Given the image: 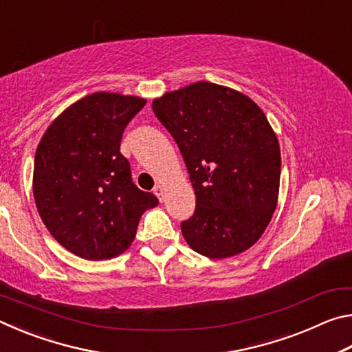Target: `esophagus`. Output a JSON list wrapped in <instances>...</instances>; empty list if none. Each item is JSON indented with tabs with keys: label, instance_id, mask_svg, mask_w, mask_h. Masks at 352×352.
Masks as SVG:
<instances>
[{
	"label": "esophagus",
	"instance_id": "34e87169",
	"mask_svg": "<svg viewBox=\"0 0 352 352\" xmlns=\"http://www.w3.org/2000/svg\"><path fill=\"white\" fill-rule=\"evenodd\" d=\"M153 192H155V195H157L160 201L164 200V188L162 186V184H157V186H155V189H153Z\"/></svg>",
	"mask_w": 352,
	"mask_h": 352
}]
</instances>
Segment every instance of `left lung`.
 Listing matches in <instances>:
<instances>
[{"label":"left lung","instance_id":"1","mask_svg":"<svg viewBox=\"0 0 352 352\" xmlns=\"http://www.w3.org/2000/svg\"><path fill=\"white\" fill-rule=\"evenodd\" d=\"M158 121L175 140L195 192L182 222L189 247L222 259L245 252L275 212L281 152L276 135L245 94L197 82L155 99Z\"/></svg>","mask_w":352,"mask_h":352}]
</instances>
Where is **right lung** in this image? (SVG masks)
I'll use <instances>...</instances> for the list:
<instances>
[{"instance_id":"add662e5","label":"right lung","mask_w":352,"mask_h":352,"mask_svg":"<svg viewBox=\"0 0 352 352\" xmlns=\"http://www.w3.org/2000/svg\"><path fill=\"white\" fill-rule=\"evenodd\" d=\"M146 100L94 93L58 116L34 162V197L54 239L83 259L102 261L132 243L142 212L158 205L132 180L119 152L124 129Z\"/></svg>"}]
</instances>
